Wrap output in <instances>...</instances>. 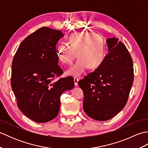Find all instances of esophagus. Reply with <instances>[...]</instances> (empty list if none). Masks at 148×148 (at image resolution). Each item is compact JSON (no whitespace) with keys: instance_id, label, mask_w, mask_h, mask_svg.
I'll list each match as a JSON object with an SVG mask.
<instances>
[{"instance_id":"1","label":"esophagus","mask_w":148,"mask_h":148,"mask_svg":"<svg viewBox=\"0 0 148 148\" xmlns=\"http://www.w3.org/2000/svg\"><path fill=\"white\" fill-rule=\"evenodd\" d=\"M74 84L76 86H78V81H79V79H77L76 77L74 78Z\"/></svg>"}]
</instances>
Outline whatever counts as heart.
Instances as JSON below:
<instances>
[{"label":"heart","mask_w":148,"mask_h":148,"mask_svg":"<svg viewBox=\"0 0 148 148\" xmlns=\"http://www.w3.org/2000/svg\"><path fill=\"white\" fill-rule=\"evenodd\" d=\"M69 45L60 44L56 48V55L64 64H71L77 56L76 64L66 72L69 76L79 77L86 69L98 68L102 64L106 55V44L102 36L90 32L71 34Z\"/></svg>","instance_id":"heart-1"}]
</instances>
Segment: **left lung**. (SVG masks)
Wrapping results in <instances>:
<instances>
[{
	"mask_svg": "<svg viewBox=\"0 0 148 148\" xmlns=\"http://www.w3.org/2000/svg\"><path fill=\"white\" fill-rule=\"evenodd\" d=\"M118 40L107 39L108 53L102 64L78 82L84 93V111L97 121L111 119L123 109L133 84L132 59Z\"/></svg>",
	"mask_w": 148,
	"mask_h": 148,
	"instance_id": "left-lung-1",
	"label": "left lung"
}]
</instances>
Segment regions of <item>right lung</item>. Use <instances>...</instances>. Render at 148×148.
Listing matches in <instances>:
<instances>
[{"label": "right lung", "mask_w": 148, "mask_h": 148, "mask_svg": "<svg viewBox=\"0 0 148 148\" xmlns=\"http://www.w3.org/2000/svg\"><path fill=\"white\" fill-rule=\"evenodd\" d=\"M64 36L60 30L40 28L21 42L12 60L11 84L18 107L37 123L54 119L62 93L74 86L72 77L54 80L63 73L56 45Z\"/></svg>", "instance_id": "right-lung-1"}]
</instances>
